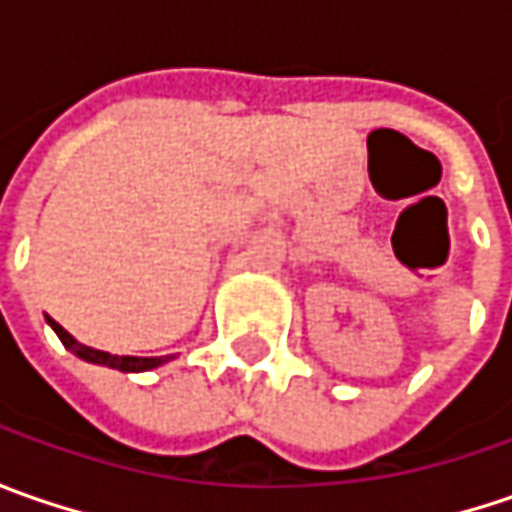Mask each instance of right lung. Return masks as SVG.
Returning a JSON list of instances; mask_svg holds the SVG:
<instances>
[{
  "label": "right lung",
  "mask_w": 512,
  "mask_h": 512,
  "mask_svg": "<svg viewBox=\"0 0 512 512\" xmlns=\"http://www.w3.org/2000/svg\"><path fill=\"white\" fill-rule=\"evenodd\" d=\"M48 325L53 327V333L59 336V342L65 344L73 356H79L82 362L113 367V370H122V373H145V370L162 367V364L173 359V356H113V353H105V350H96V347H88V344L76 342L68 330L59 325V322H53L50 316H48Z\"/></svg>",
  "instance_id": "add662e5"
}]
</instances>
